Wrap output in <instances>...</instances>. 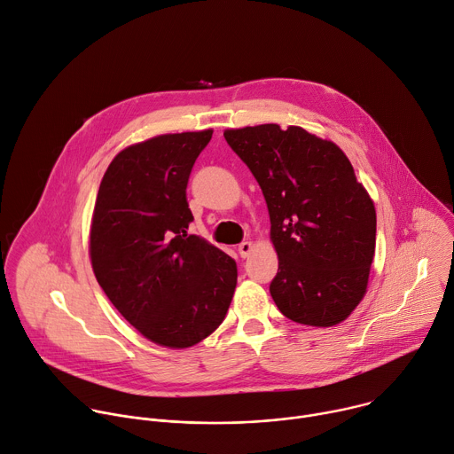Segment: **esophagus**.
I'll use <instances>...</instances> for the list:
<instances>
[{
  "mask_svg": "<svg viewBox=\"0 0 454 454\" xmlns=\"http://www.w3.org/2000/svg\"><path fill=\"white\" fill-rule=\"evenodd\" d=\"M252 250H254V245L250 243V241H243V243H239V247H238V252H239V255L245 259V257H248L250 254H252Z\"/></svg>",
  "mask_w": 454,
  "mask_h": 454,
  "instance_id": "1",
  "label": "esophagus"
}]
</instances>
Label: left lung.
Listing matches in <instances>:
<instances>
[{"label":"left lung","instance_id":"8db88e82","mask_svg":"<svg viewBox=\"0 0 454 454\" xmlns=\"http://www.w3.org/2000/svg\"><path fill=\"white\" fill-rule=\"evenodd\" d=\"M266 200L279 270L270 295L299 324L331 327L364 299L376 252V209L347 155L301 127L223 132Z\"/></svg>","mask_w":454,"mask_h":454}]
</instances>
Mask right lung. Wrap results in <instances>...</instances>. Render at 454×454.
<instances>
[{
  "instance_id": "1",
  "label": "right lung",
  "mask_w": 454,
  "mask_h": 454,
  "mask_svg": "<svg viewBox=\"0 0 454 454\" xmlns=\"http://www.w3.org/2000/svg\"><path fill=\"white\" fill-rule=\"evenodd\" d=\"M213 130L164 134L121 150L98 190L89 254L114 308L150 341L186 348L225 318L236 261L188 234L192 168Z\"/></svg>"
}]
</instances>
